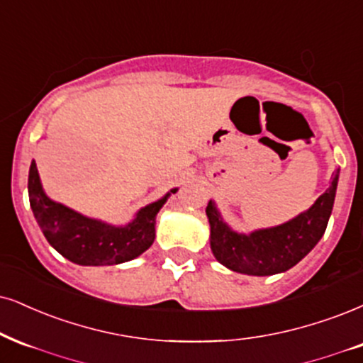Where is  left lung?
I'll return each instance as SVG.
<instances>
[{
    "label": "left lung",
    "instance_id": "obj_1",
    "mask_svg": "<svg viewBox=\"0 0 363 363\" xmlns=\"http://www.w3.org/2000/svg\"><path fill=\"white\" fill-rule=\"evenodd\" d=\"M338 172L330 189L315 205L291 222L272 229L244 235L230 230L222 222L216 205L208 202L210 247L216 259L229 269L250 276H271L284 272L301 261L325 234L337 194Z\"/></svg>",
    "mask_w": 363,
    "mask_h": 363
}]
</instances>
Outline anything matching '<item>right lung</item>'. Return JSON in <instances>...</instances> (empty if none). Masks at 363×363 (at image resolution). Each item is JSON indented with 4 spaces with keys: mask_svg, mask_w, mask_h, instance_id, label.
<instances>
[{
    "mask_svg": "<svg viewBox=\"0 0 363 363\" xmlns=\"http://www.w3.org/2000/svg\"><path fill=\"white\" fill-rule=\"evenodd\" d=\"M174 191L177 189L169 194ZM169 194L141 208L126 227H113L48 199L42 190L35 161H31L28 173L30 205L45 239L57 252L80 266H113L141 256L153 244L156 213Z\"/></svg>",
    "mask_w": 363,
    "mask_h": 363,
    "instance_id": "1",
    "label": "right lung"
}]
</instances>
